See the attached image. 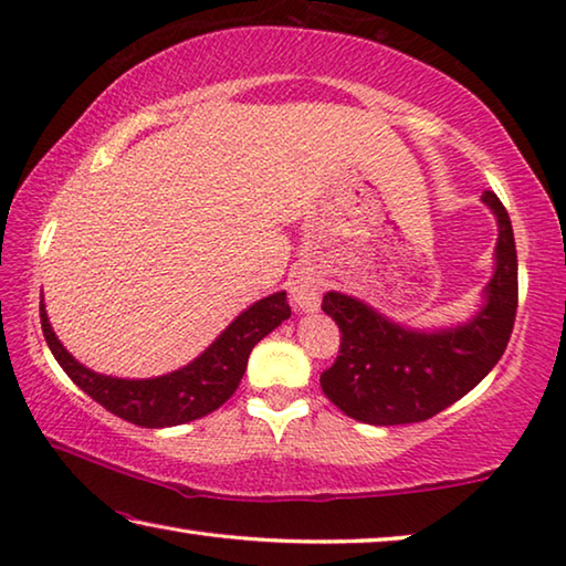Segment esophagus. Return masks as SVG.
<instances>
[{"mask_svg":"<svg viewBox=\"0 0 566 566\" xmlns=\"http://www.w3.org/2000/svg\"><path fill=\"white\" fill-rule=\"evenodd\" d=\"M319 292H322V280L319 274L310 270V266H302L300 272H294L290 280V300L294 310L300 312H314L319 310Z\"/></svg>","mask_w":566,"mask_h":566,"instance_id":"obj_1","label":"esophagus"}]
</instances>
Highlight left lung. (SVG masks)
I'll list each match as a JSON object with an SVG mask.
<instances>
[{"mask_svg":"<svg viewBox=\"0 0 566 566\" xmlns=\"http://www.w3.org/2000/svg\"><path fill=\"white\" fill-rule=\"evenodd\" d=\"M482 202L500 234L482 304L467 322L417 329L352 294H324L322 310L339 324L342 344L319 381L347 417L375 427L424 421L472 391L500 361L516 314V247L500 197L484 191Z\"/></svg>","mask_w":566,"mask_h":566,"instance_id":"1","label":"left lung"}]
</instances>
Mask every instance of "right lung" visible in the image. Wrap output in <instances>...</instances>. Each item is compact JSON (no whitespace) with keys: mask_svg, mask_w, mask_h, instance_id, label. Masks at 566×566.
Returning <instances> with one entry per match:
<instances>
[{"mask_svg":"<svg viewBox=\"0 0 566 566\" xmlns=\"http://www.w3.org/2000/svg\"><path fill=\"white\" fill-rule=\"evenodd\" d=\"M290 317L292 310L286 304V292H274L247 306L197 359H191L185 367L161 377L124 379L99 375L76 361L56 339L50 317H46L44 300L40 302L44 339L66 377L112 415L147 429L187 424V421L202 419L209 411L222 407L242 381L247 359L256 342Z\"/></svg>","mask_w":566,"mask_h":566,"instance_id":"obj_1","label":"right lung"}]
</instances>
